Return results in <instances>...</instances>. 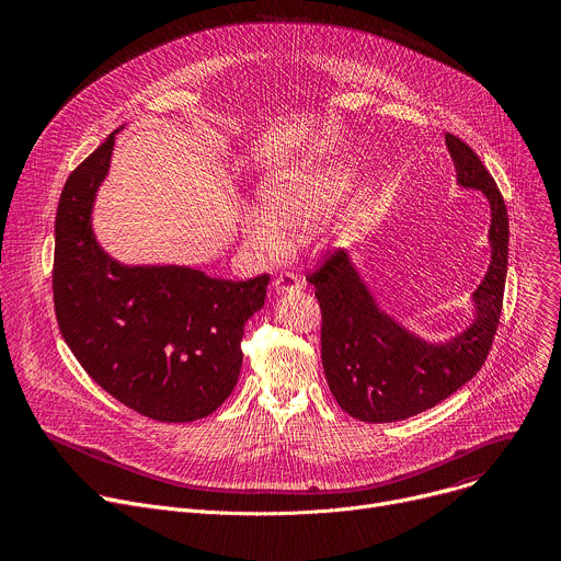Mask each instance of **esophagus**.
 Instances as JSON below:
<instances>
[{"instance_id": "esophagus-1", "label": "esophagus", "mask_w": 561, "mask_h": 561, "mask_svg": "<svg viewBox=\"0 0 561 561\" xmlns=\"http://www.w3.org/2000/svg\"><path fill=\"white\" fill-rule=\"evenodd\" d=\"M299 286H301V282H299V277L293 275V273H279V275H275V279H273V288H275L277 293L297 290Z\"/></svg>"}]
</instances>
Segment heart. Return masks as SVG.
<instances>
[{
  "label": "heart",
  "instance_id": "b5f03b06",
  "mask_svg": "<svg viewBox=\"0 0 561 561\" xmlns=\"http://www.w3.org/2000/svg\"><path fill=\"white\" fill-rule=\"evenodd\" d=\"M344 180L337 175H319L304 171H279L260 193L262 210L244 213V234L249 244L275 253L284 247V232L308 228L337 197Z\"/></svg>",
  "mask_w": 561,
  "mask_h": 561
}]
</instances>
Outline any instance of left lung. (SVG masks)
Masks as SVG:
<instances>
[{"instance_id":"obj_1","label":"left lung","mask_w":561,"mask_h":561,"mask_svg":"<svg viewBox=\"0 0 561 561\" xmlns=\"http://www.w3.org/2000/svg\"><path fill=\"white\" fill-rule=\"evenodd\" d=\"M461 188L491 204V266L472 293V324L444 344H428L399 327L370 295L346 251H335L308 282L322 308V364L337 404L355 420H409L444 402L482 368L493 346L508 268V213L493 175L477 152L446 133Z\"/></svg>"}]
</instances>
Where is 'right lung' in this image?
I'll list each match as a JSON object with an SVG mask.
<instances>
[{"label":"right lung","instance_id":"1","mask_svg":"<svg viewBox=\"0 0 561 561\" xmlns=\"http://www.w3.org/2000/svg\"><path fill=\"white\" fill-rule=\"evenodd\" d=\"M115 133L70 173L59 197L57 324L77 362L117 402L157 422H195L232 392L244 324L264 306L271 277L213 279L186 266H124L108 257L91 213Z\"/></svg>","mask_w":561,"mask_h":561}]
</instances>
